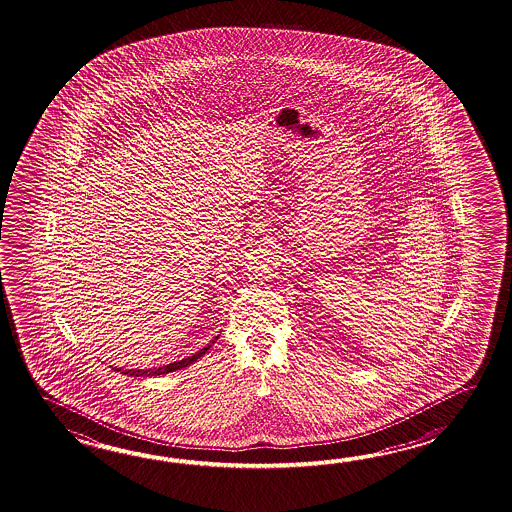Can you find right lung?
Returning a JSON list of instances; mask_svg holds the SVG:
<instances>
[{"instance_id":"add662e5","label":"right lung","mask_w":512,"mask_h":512,"mask_svg":"<svg viewBox=\"0 0 512 512\" xmlns=\"http://www.w3.org/2000/svg\"><path fill=\"white\" fill-rule=\"evenodd\" d=\"M218 338L219 335L218 337H214V340H212L210 344H207L203 349H199L192 357H186V359L177 360V362H170V364L161 366V368H150V370H122V368H113V370L120 371L122 375H128V377H157V375H166V373H170V371L181 370V368L190 366L192 362H196L199 357H203V355L207 353L208 349L212 348V344H214Z\"/></svg>"}]
</instances>
